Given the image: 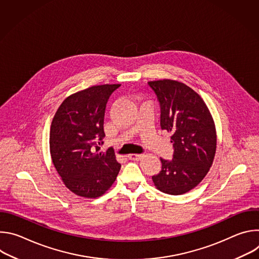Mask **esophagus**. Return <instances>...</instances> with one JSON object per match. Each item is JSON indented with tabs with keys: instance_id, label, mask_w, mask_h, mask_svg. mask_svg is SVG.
Instances as JSON below:
<instances>
[{
	"instance_id": "esophagus-1",
	"label": "esophagus",
	"mask_w": 259,
	"mask_h": 259,
	"mask_svg": "<svg viewBox=\"0 0 259 259\" xmlns=\"http://www.w3.org/2000/svg\"><path fill=\"white\" fill-rule=\"evenodd\" d=\"M128 158H129L130 160H133V161H139V160H141V159L143 158V155H139V154H130V155L128 156Z\"/></svg>"
}]
</instances>
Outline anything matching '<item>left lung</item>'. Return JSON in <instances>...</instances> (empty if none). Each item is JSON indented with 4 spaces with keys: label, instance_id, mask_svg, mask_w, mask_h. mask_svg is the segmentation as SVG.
Returning <instances> with one entry per match:
<instances>
[{
    "label": "left lung",
    "instance_id": "8db88e82",
    "mask_svg": "<svg viewBox=\"0 0 259 259\" xmlns=\"http://www.w3.org/2000/svg\"><path fill=\"white\" fill-rule=\"evenodd\" d=\"M161 106V128L172 133V160L160 159L162 170L152 177L155 187L168 195H183L204 179L216 153L214 120L203 98L179 81L147 83Z\"/></svg>",
    "mask_w": 259,
    "mask_h": 259
}]
</instances>
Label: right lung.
Segmentation results:
<instances>
[{"label":"right lung","mask_w":259,"mask_h":259,"mask_svg":"<svg viewBox=\"0 0 259 259\" xmlns=\"http://www.w3.org/2000/svg\"><path fill=\"white\" fill-rule=\"evenodd\" d=\"M121 84L96 85L67 96L51 123L50 154L64 186L84 198L102 196L115 182L121 164L113 149L99 152L105 136L106 102Z\"/></svg>","instance_id":"right-lung-1"}]
</instances>
